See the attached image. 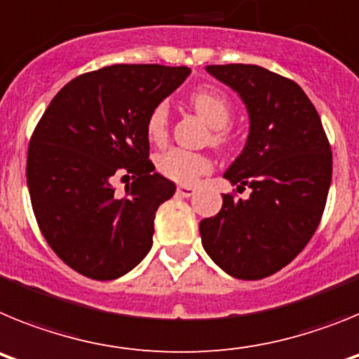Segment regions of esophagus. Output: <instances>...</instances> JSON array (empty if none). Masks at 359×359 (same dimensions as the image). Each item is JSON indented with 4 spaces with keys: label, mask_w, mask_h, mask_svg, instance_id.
Wrapping results in <instances>:
<instances>
[{
    "label": "esophagus",
    "mask_w": 359,
    "mask_h": 359,
    "mask_svg": "<svg viewBox=\"0 0 359 359\" xmlns=\"http://www.w3.org/2000/svg\"><path fill=\"white\" fill-rule=\"evenodd\" d=\"M196 189L192 185H180L177 187V194L183 196V198H190V196H194Z\"/></svg>",
    "instance_id": "esophagus-1"
}]
</instances>
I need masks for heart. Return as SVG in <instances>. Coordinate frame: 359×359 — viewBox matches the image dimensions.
I'll list each match as a JSON object with an SVG mask.
<instances>
[{
  "instance_id": "heart-1",
  "label": "heart",
  "mask_w": 359,
  "mask_h": 359,
  "mask_svg": "<svg viewBox=\"0 0 359 359\" xmlns=\"http://www.w3.org/2000/svg\"><path fill=\"white\" fill-rule=\"evenodd\" d=\"M190 104L196 109V113L210 128L215 129V142H223V128H226L231 118V106L228 98L217 90H198L190 95ZM145 129H147L149 138L156 144L167 138V131H169V106H167V102H160L158 106L152 107L147 116ZM156 165L158 170L163 176L180 183L196 182L201 174L212 169L210 158L201 154V152H192L180 147L167 149L165 152H161Z\"/></svg>"
}]
</instances>
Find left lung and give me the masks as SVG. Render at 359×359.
<instances>
[{"label":"left lung","instance_id":"8db88e82","mask_svg":"<svg viewBox=\"0 0 359 359\" xmlns=\"http://www.w3.org/2000/svg\"><path fill=\"white\" fill-rule=\"evenodd\" d=\"M236 91L248 111L244 149L223 177L246 199L223 196L214 217L203 219L205 252L228 275L257 280L290 264L322 219L332 154L322 120L297 82L255 65L207 66Z\"/></svg>","mask_w":359,"mask_h":359}]
</instances>
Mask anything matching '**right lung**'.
Instances as JSON below:
<instances>
[{"label": "right lung", "instance_id": "right-lung-1", "mask_svg": "<svg viewBox=\"0 0 359 359\" xmlns=\"http://www.w3.org/2000/svg\"><path fill=\"white\" fill-rule=\"evenodd\" d=\"M190 75L187 66L113 65L73 79L32 135L27 183L37 224L79 273L113 280L144 261L154 215L176 185L149 160L145 123ZM133 177L116 194V177Z\"/></svg>", "mask_w": 359, "mask_h": 359}]
</instances>
